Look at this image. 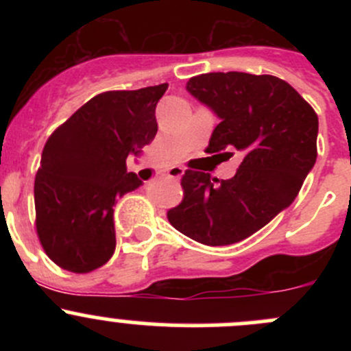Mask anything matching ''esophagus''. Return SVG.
Instances as JSON below:
<instances>
[{
	"label": "esophagus",
	"mask_w": 351,
	"mask_h": 351,
	"mask_svg": "<svg viewBox=\"0 0 351 351\" xmlns=\"http://www.w3.org/2000/svg\"><path fill=\"white\" fill-rule=\"evenodd\" d=\"M183 175H185V169H183L182 166H173V168L168 169V176H169V178L180 180Z\"/></svg>",
	"instance_id": "esophagus-1"
}]
</instances>
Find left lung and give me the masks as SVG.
Listing matches in <instances>:
<instances>
[{
	"mask_svg": "<svg viewBox=\"0 0 351 351\" xmlns=\"http://www.w3.org/2000/svg\"><path fill=\"white\" fill-rule=\"evenodd\" d=\"M186 91L221 120L208 153L236 147L243 161L231 180L186 169L185 197L168 210V221L207 246L239 243L295 200L317 158V115L289 83L270 74H200Z\"/></svg>",
	"mask_w": 351,
	"mask_h": 351,
	"instance_id": "8db88e82",
	"label": "left lung"
}]
</instances>
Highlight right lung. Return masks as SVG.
<instances>
[{"label":"right lung","instance_id":"right-lung-1","mask_svg":"<svg viewBox=\"0 0 351 351\" xmlns=\"http://www.w3.org/2000/svg\"><path fill=\"white\" fill-rule=\"evenodd\" d=\"M168 84L105 91L52 132L35 176L37 234L47 256L64 270L88 274L115 251L113 205L139 189L127 173L158 132L156 105Z\"/></svg>","mask_w":351,"mask_h":351}]
</instances>
